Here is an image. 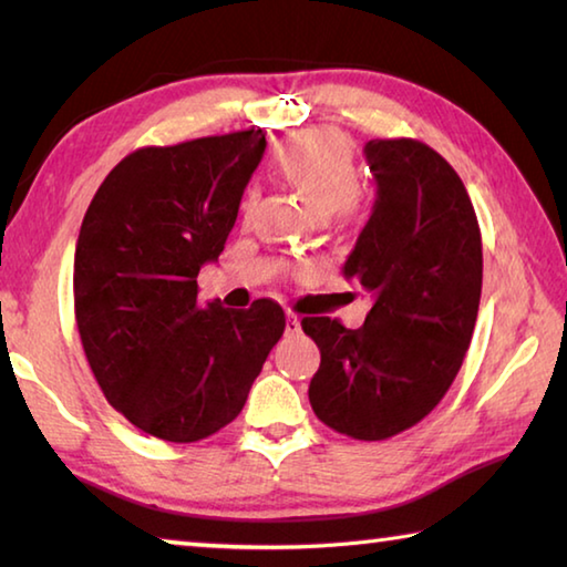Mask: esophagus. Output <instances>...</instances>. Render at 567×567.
Returning <instances> with one entry per match:
<instances>
[{
  "instance_id": "esophagus-1",
  "label": "esophagus",
  "mask_w": 567,
  "mask_h": 567,
  "mask_svg": "<svg viewBox=\"0 0 567 567\" xmlns=\"http://www.w3.org/2000/svg\"><path fill=\"white\" fill-rule=\"evenodd\" d=\"M285 332H287V334H297V332H300V320H297V315H287Z\"/></svg>"
}]
</instances>
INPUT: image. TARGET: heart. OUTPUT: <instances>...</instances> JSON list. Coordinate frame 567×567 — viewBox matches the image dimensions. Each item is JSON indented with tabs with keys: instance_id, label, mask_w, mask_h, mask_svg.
<instances>
[{
	"instance_id": "b5f03b06",
	"label": "heart",
	"mask_w": 567,
	"mask_h": 567,
	"mask_svg": "<svg viewBox=\"0 0 567 567\" xmlns=\"http://www.w3.org/2000/svg\"><path fill=\"white\" fill-rule=\"evenodd\" d=\"M280 169L305 203L322 217L348 209L358 197L360 179L352 147L338 130L318 127L297 134L280 152ZM252 203L255 192L249 189L243 199V213Z\"/></svg>"
}]
</instances>
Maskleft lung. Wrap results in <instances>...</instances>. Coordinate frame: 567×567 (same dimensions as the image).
<instances>
[{
	"mask_svg": "<svg viewBox=\"0 0 567 567\" xmlns=\"http://www.w3.org/2000/svg\"><path fill=\"white\" fill-rule=\"evenodd\" d=\"M364 159L378 197L342 275L370 292L372 307L360 330L302 320L322 358L307 395L338 433L388 440L453 385L477 320L483 243L463 179L433 147L370 140Z\"/></svg>",
	"mask_w": 567,
	"mask_h": 567,
	"instance_id": "left-lung-1",
	"label": "left lung"
}]
</instances>
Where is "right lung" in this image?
I'll list each match as a JSON object with an SVG mask.
<instances>
[{"label": "right lung", "instance_id": "1", "mask_svg": "<svg viewBox=\"0 0 567 567\" xmlns=\"http://www.w3.org/2000/svg\"><path fill=\"white\" fill-rule=\"evenodd\" d=\"M267 147L262 130L142 147L97 189L74 249V318L110 405L167 443L215 435L245 408L285 332L272 300L199 305Z\"/></svg>", "mask_w": 567, "mask_h": 567}]
</instances>
